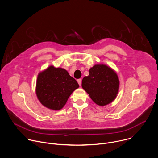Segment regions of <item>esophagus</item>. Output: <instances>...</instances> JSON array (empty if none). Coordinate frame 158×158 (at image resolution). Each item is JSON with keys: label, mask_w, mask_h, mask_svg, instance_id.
Returning a JSON list of instances; mask_svg holds the SVG:
<instances>
[{"label": "esophagus", "mask_w": 158, "mask_h": 158, "mask_svg": "<svg viewBox=\"0 0 158 158\" xmlns=\"http://www.w3.org/2000/svg\"><path fill=\"white\" fill-rule=\"evenodd\" d=\"M77 82H78V83L79 84V85L81 86V79L77 80Z\"/></svg>", "instance_id": "esophagus-1"}]
</instances>
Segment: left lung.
<instances>
[{
  "label": "left lung",
  "mask_w": 158,
  "mask_h": 158,
  "mask_svg": "<svg viewBox=\"0 0 158 158\" xmlns=\"http://www.w3.org/2000/svg\"><path fill=\"white\" fill-rule=\"evenodd\" d=\"M89 73L82 80L83 89L99 106L112 102L119 89V79L115 71L105 64H96L89 69Z\"/></svg>",
  "instance_id": "8db88e82"
}]
</instances>
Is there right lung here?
<instances>
[{"mask_svg":"<svg viewBox=\"0 0 158 158\" xmlns=\"http://www.w3.org/2000/svg\"><path fill=\"white\" fill-rule=\"evenodd\" d=\"M78 88L77 81L66 70L51 65L39 73L36 94L44 107L59 110L65 105L71 94Z\"/></svg>","mask_w":158,"mask_h":158,"instance_id":"1","label":"right lung"}]
</instances>
